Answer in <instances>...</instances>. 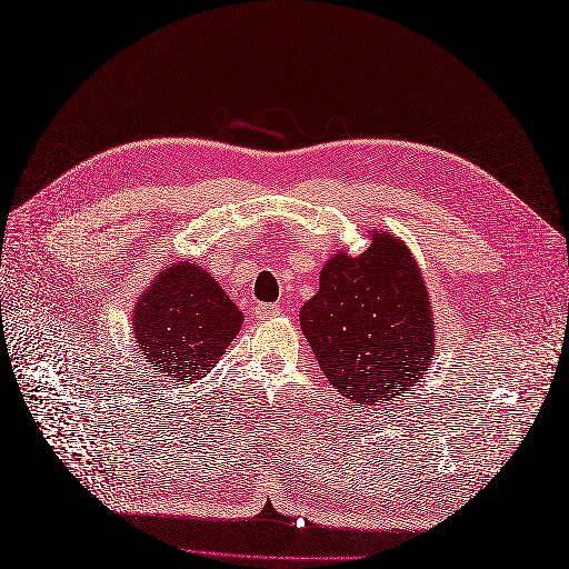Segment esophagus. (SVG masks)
Segmentation results:
<instances>
[{
  "instance_id": "obj_1",
  "label": "esophagus",
  "mask_w": 569,
  "mask_h": 569,
  "mask_svg": "<svg viewBox=\"0 0 569 569\" xmlns=\"http://www.w3.org/2000/svg\"><path fill=\"white\" fill-rule=\"evenodd\" d=\"M280 312H282V308H280V306H270V303H259V306L254 308V317H257L259 321L280 317Z\"/></svg>"
}]
</instances>
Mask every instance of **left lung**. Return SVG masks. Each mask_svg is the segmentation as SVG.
<instances>
[{
	"mask_svg": "<svg viewBox=\"0 0 569 569\" xmlns=\"http://www.w3.org/2000/svg\"><path fill=\"white\" fill-rule=\"evenodd\" d=\"M301 329L329 382L351 402L382 405L408 393L436 359V323L421 268L389 231L338 250L301 308Z\"/></svg>",
	"mask_w": 569,
	"mask_h": 569,
	"instance_id": "obj_1",
	"label": "left lung"
}]
</instances>
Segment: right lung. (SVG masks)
<instances>
[{"label": "right lung", "mask_w": 569, "mask_h": 569, "mask_svg": "<svg viewBox=\"0 0 569 569\" xmlns=\"http://www.w3.org/2000/svg\"><path fill=\"white\" fill-rule=\"evenodd\" d=\"M240 327L238 306L194 261L161 268L131 312L139 355L154 375L180 382L206 377Z\"/></svg>", "instance_id": "1"}]
</instances>
